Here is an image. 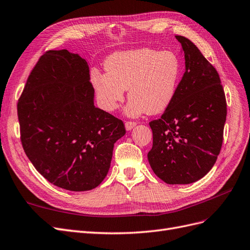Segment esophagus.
<instances>
[{
    "instance_id": "1",
    "label": "esophagus",
    "mask_w": 250,
    "mask_h": 250,
    "mask_svg": "<svg viewBox=\"0 0 250 250\" xmlns=\"http://www.w3.org/2000/svg\"><path fill=\"white\" fill-rule=\"evenodd\" d=\"M135 125H137V123H135V122H126V123H125L126 130H131Z\"/></svg>"
}]
</instances>
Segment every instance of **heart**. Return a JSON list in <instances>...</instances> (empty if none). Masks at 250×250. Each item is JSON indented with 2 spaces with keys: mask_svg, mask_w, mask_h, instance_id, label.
I'll return each mask as SVG.
<instances>
[{
  "mask_svg": "<svg viewBox=\"0 0 250 250\" xmlns=\"http://www.w3.org/2000/svg\"><path fill=\"white\" fill-rule=\"evenodd\" d=\"M105 71L106 74L92 75L98 102L104 110H116L128 89V115H155L167 108L175 97L181 62L173 51L142 48L112 54L105 62Z\"/></svg>",
  "mask_w": 250,
  "mask_h": 250,
  "instance_id": "1",
  "label": "heart"
}]
</instances>
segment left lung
<instances>
[{
  "instance_id": "obj_1",
  "label": "left lung",
  "mask_w": 250,
  "mask_h": 250,
  "mask_svg": "<svg viewBox=\"0 0 250 250\" xmlns=\"http://www.w3.org/2000/svg\"><path fill=\"white\" fill-rule=\"evenodd\" d=\"M175 37L184 51L186 72L161 119L149 123L153 145L148 161L166 184L188 185L207 175L215 165L228 109L215 67L190 40Z\"/></svg>"
}]
</instances>
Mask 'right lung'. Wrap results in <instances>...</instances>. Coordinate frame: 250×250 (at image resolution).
Wrapping results in <instances>:
<instances>
[{"label":"right lung","instance_id":"add662e5","mask_svg":"<svg viewBox=\"0 0 250 250\" xmlns=\"http://www.w3.org/2000/svg\"><path fill=\"white\" fill-rule=\"evenodd\" d=\"M85 59L50 50L30 73L18 102L21 141L30 162L51 184L93 190L107 175L122 121L94 105Z\"/></svg>","mask_w":250,"mask_h":250}]
</instances>
